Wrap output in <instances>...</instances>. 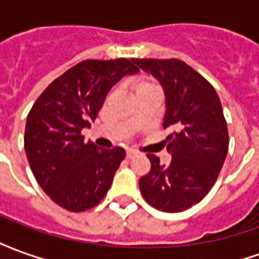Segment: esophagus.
Segmentation results:
<instances>
[{"label": "esophagus", "mask_w": 259, "mask_h": 259, "mask_svg": "<svg viewBox=\"0 0 259 259\" xmlns=\"http://www.w3.org/2000/svg\"><path fill=\"white\" fill-rule=\"evenodd\" d=\"M137 155V152L135 151V150H126V158L127 159H132L133 157H136Z\"/></svg>", "instance_id": "34e87169"}]
</instances>
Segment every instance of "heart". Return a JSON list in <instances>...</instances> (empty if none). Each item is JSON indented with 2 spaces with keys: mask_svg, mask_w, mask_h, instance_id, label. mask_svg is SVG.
I'll use <instances>...</instances> for the list:
<instances>
[{
  "mask_svg": "<svg viewBox=\"0 0 259 259\" xmlns=\"http://www.w3.org/2000/svg\"><path fill=\"white\" fill-rule=\"evenodd\" d=\"M148 89H159L158 84L154 81V80L148 79V77H143L140 79L137 83L135 84V93H140V91H144V90H148Z\"/></svg>",
  "mask_w": 259,
  "mask_h": 259,
  "instance_id": "obj_1",
  "label": "heart"
}]
</instances>
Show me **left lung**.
I'll return each instance as SVG.
<instances>
[{"mask_svg":"<svg viewBox=\"0 0 259 259\" xmlns=\"http://www.w3.org/2000/svg\"><path fill=\"white\" fill-rule=\"evenodd\" d=\"M165 90L168 166L147 154L151 169L140 178L144 200L163 212H182L200 202L215 185L229 150L226 119L218 93L208 80L180 59L135 58Z\"/></svg>","mask_w":259,"mask_h":259,"instance_id":"1","label":"left lung"}]
</instances>
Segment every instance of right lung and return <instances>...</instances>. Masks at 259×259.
I'll use <instances>...</instances> for the list:
<instances>
[{
  "mask_svg": "<svg viewBox=\"0 0 259 259\" xmlns=\"http://www.w3.org/2000/svg\"><path fill=\"white\" fill-rule=\"evenodd\" d=\"M137 70L133 59H85L54 80L33 104L26 120V155L37 183L59 206L87 211L109 190L124 150H98L85 143L81 130L96 120L111 87Z\"/></svg>",
  "mask_w": 259,
  "mask_h": 259,
  "instance_id": "right-lung-1",
  "label": "right lung"
}]
</instances>
